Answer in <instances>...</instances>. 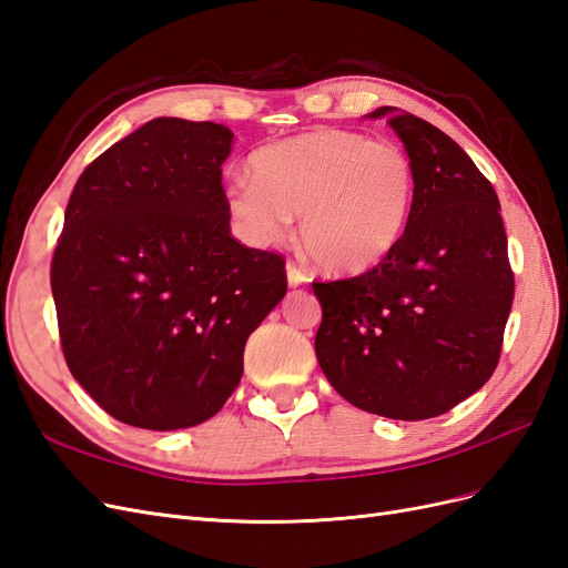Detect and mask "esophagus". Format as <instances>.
Masks as SVG:
<instances>
[{"label":"esophagus","mask_w":568,"mask_h":568,"mask_svg":"<svg viewBox=\"0 0 568 568\" xmlns=\"http://www.w3.org/2000/svg\"><path fill=\"white\" fill-rule=\"evenodd\" d=\"M286 280H288V286H303V284L311 282V277H307V272L298 263H294V261L286 263Z\"/></svg>","instance_id":"34e87169"}]
</instances>
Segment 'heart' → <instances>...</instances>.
Returning <instances> with one entry per match:
<instances>
[{"instance_id":"obj_1","label":"heart","mask_w":568,"mask_h":568,"mask_svg":"<svg viewBox=\"0 0 568 568\" xmlns=\"http://www.w3.org/2000/svg\"><path fill=\"white\" fill-rule=\"evenodd\" d=\"M251 178L230 180L227 209L248 242L282 239L301 213V239L334 274H363L398 248L415 201V165L398 144L317 128L257 149Z\"/></svg>"}]
</instances>
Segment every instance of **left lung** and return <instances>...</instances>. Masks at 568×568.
Returning a JSON list of instances; mask_svg holds the SVG:
<instances>
[{"instance_id": "left-lung-1", "label": "left lung", "mask_w": 568, "mask_h": 568, "mask_svg": "<svg viewBox=\"0 0 568 568\" xmlns=\"http://www.w3.org/2000/svg\"><path fill=\"white\" fill-rule=\"evenodd\" d=\"M415 165L407 230L384 263L313 282L317 363L351 405L419 422L484 386L500 363L514 272L493 184L426 120L382 106Z\"/></svg>"}]
</instances>
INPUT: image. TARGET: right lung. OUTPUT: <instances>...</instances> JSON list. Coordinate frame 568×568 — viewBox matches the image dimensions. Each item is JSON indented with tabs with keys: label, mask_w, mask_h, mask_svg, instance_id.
Returning a JSON list of instances; mask_svg holds the SVG:
<instances>
[{
	"label": "right lung",
	"mask_w": 568,
	"mask_h": 568,
	"mask_svg": "<svg viewBox=\"0 0 568 568\" xmlns=\"http://www.w3.org/2000/svg\"><path fill=\"white\" fill-rule=\"evenodd\" d=\"M225 125L153 118L80 175L51 257L65 365L118 422L211 419L286 294L284 257L230 234Z\"/></svg>",
	"instance_id": "obj_1"
}]
</instances>
